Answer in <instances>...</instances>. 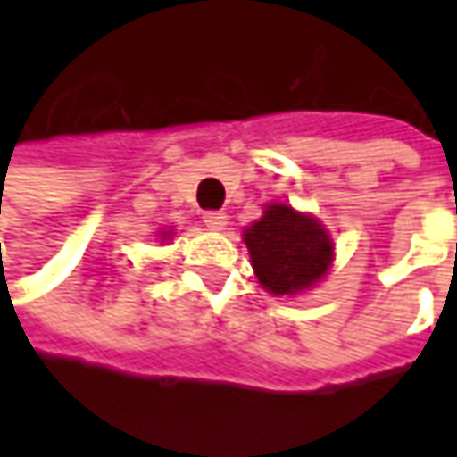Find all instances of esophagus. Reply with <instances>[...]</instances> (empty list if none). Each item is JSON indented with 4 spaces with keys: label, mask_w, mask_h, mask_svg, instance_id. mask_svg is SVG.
<instances>
[{
    "label": "esophagus",
    "mask_w": 457,
    "mask_h": 457,
    "mask_svg": "<svg viewBox=\"0 0 457 457\" xmlns=\"http://www.w3.org/2000/svg\"><path fill=\"white\" fill-rule=\"evenodd\" d=\"M203 223L213 231H220L228 223V216L223 211H203Z\"/></svg>",
    "instance_id": "1"
}]
</instances>
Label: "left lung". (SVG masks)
<instances>
[{
	"label": "left lung",
	"mask_w": 457,
	"mask_h": 457,
	"mask_svg": "<svg viewBox=\"0 0 457 457\" xmlns=\"http://www.w3.org/2000/svg\"><path fill=\"white\" fill-rule=\"evenodd\" d=\"M254 272L274 295H292L318 282L330 264L333 244L325 228L290 205H267L264 216L246 228Z\"/></svg>",
	"instance_id": "8db88e82"
}]
</instances>
